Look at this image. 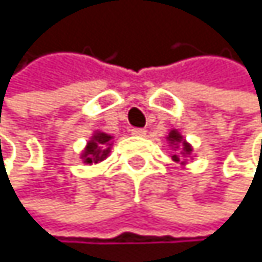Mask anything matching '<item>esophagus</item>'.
Instances as JSON below:
<instances>
[{"instance_id":"34e87169","label":"esophagus","mask_w":262,"mask_h":262,"mask_svg":"<svg viewBox=\"0 0 262 262\" xmlns=\"http://www.w3.org/2000/svg\"><path fill=\"white\" fill-rule=\"evenodd\" d=\"M130 132H132V135H137V137H144L146 135V130L141 128V127H134Z\"/></svg>"}]
</instances>
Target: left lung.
Here are the masks:
<instances>
[{"instance_id":"8db88e82","label":"left lung","mask_w":262,"mask_h":262,"mask_svg":"<svg viewBox=\"0 0 262 262\" xmlns=\"http://www.w3.org/2000/svg\"><path fill=\"white\" fill-rule=\"evenodd\" d=\"M168 138H169V140H173V141H179V140H181L179 134H178V132H174V130H173V132L169 134V137H168ZM182 146H184V150H185V152H190V150H192V149H190V146H188L187 143H182ZM173 160H176V162H181L178 156H173Z\"/></svg>"}]
</instances>
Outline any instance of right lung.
Wrapping results in <instances>:
<instances>
[{"mask_svg": "<svg viewBox=\"0 0 262 262\" xmlns=\"http://www.w3.org/2000/svg\"><path fill=\"white\" fill-rule=\"evenodd\" d=\"M112 140L110 135L105 134H97L91 141L88 143V147L84 150V162L86 163H97L100 160H103L108 154V149H103L108 141Z\"/></svg>", "mask_w": 262, "mask_h": 262, "instance_id": "obj_1", "label": "right lung"}]
</instances>
